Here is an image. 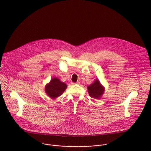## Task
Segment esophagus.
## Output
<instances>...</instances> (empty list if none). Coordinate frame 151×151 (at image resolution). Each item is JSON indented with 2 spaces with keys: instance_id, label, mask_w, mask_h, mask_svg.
I'll return each instance as SVG.
<instances>
[{
  "instance_id": "obj_1",
  "label": "esophagus",
  "mask_w": 151,
  "mask_h": 151,
  "mask_svg": "<svg viewBox=\"0 0 151 151\" xmlns=\"http://www.w3.org/2000/svg\"><path fill=\"white\" fill-rule=\"evenodd\" d=\"M79 84V82H77L76 83H74V84Z\"/></svg>"
}]
</instances>
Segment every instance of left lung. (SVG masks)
Wrapping results in <instances>:
<instances>
[{"mask_svg":"<svg viewBox=\"0 0 151 151\" xmlns=\"http://www.w3.org/2000/svg\"><path fill=\"white\" fill-rule=\"evenodd\" d=\"M88 93L91 97L93 98H99L103 94L104 89L101 85L99 81L96 80L92 84L88 86Z\"/></svg>","mask_w":151,"mask_h":151,"instance_id":"1","label":"left lung"}]
</instances>
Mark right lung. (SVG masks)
<instances>
[{"instance_id": "obj_1", "label": "right lung", "mask_w": 151, "mask_h": 151, "mask_svg": "<svg viewBox=\"0 0 151 151\" xmlns=\"http://www.w3.org/2000/svg\"><path fill=\"white\" fill-rule=\"evenodd\" d=\"M67 85L61 82L59 79L53 78L49 84L45 86V91L47 94L52 99L60 96L65 90Z\"/></svg>"}]
</instances>
